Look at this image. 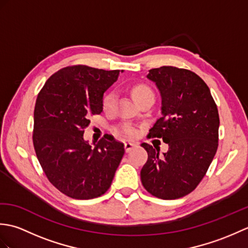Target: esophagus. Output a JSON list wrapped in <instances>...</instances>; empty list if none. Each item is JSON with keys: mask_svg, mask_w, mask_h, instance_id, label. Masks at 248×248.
<instances>
[{"mask_svg": "<svg viewBox=\"0 0 248 248\" xmlns=\"http://www.w3.org/2000/svg\"><path fill=\"white\" fill-rule=\"evenodd\" d=\"M134 147L133 143H124V150L125 152H130Z\"/></svg>", "mask_w": 248, "mask_h": 248, "instance_id": "obj_1", "label": "esophagus"}]
</instances>
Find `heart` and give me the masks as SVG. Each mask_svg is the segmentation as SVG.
<instances>
[{
  "label": "heart",
  "mask_w": 248,
  "mask_h": 248,
  "mask_svg": "<svg viewBox=\"0 0 248 248\" xmlns=\"http://www.w3.org/2000/svg\"><path fill=\"white\" fill-rule=\"evenodd\" d=\"M132 96L135 101L138 102L139 100H140L144 97L154 96V93H152V91L149 87H147L145 85H136L132 88ZM114 104H115V93L113 92H110L105 94V97L103 98V102H102L103 109L105 112H110L114 108ZM121 132H124L128 136H133L135 134V131L130 127L121 128Z\"/></svg>",
  "instance_id": "1"
}]
</instances>
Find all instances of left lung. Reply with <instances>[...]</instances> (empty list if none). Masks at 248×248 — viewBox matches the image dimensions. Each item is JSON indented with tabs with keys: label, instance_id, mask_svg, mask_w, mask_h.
<instances>
[{
	"label": "left lung",
	"instance_id": "left-lung-1",
	"mask_svg": "<svg viewBox=\"0 0 248 248\" xmlns=\"http://www.w3.org/2000/svg\"><path fill=\"white\" fill-rule=\"evenodd\" d=\"M147 78L161 94V117L149 138H161L168 150L141 144L148 160L140 170L144 187L161 199H177L194 191L204 177L218 146L217 107L196 73L171 66L150 69Z\"/></svg>",
	"mask_w": 248,
	"mask_h": 248
}]
</instances>
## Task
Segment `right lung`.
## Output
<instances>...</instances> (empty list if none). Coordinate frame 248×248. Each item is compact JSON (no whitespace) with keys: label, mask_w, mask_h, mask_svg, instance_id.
I'll return each mask as SVG.
<instances>
[{"label":"right lung","mask_w":248,"mask_h":248,"mask_svg":"<svg viewBox=\"0 0 248 248\" xmlns=\"http://www.w3.org/2000/svg\"><path fill=\"white\" fill-rule=\"evenodd\" d=\"M119 72L83 65L62 68L48 78L37 97L33 132L37 159L49 181L71 198L103 195L124 156V144L113 136H104L93 147L83 138L91 116L101 114L103 93Z\"/></svg>","instance_id":"obj_1"}]
</instances>
